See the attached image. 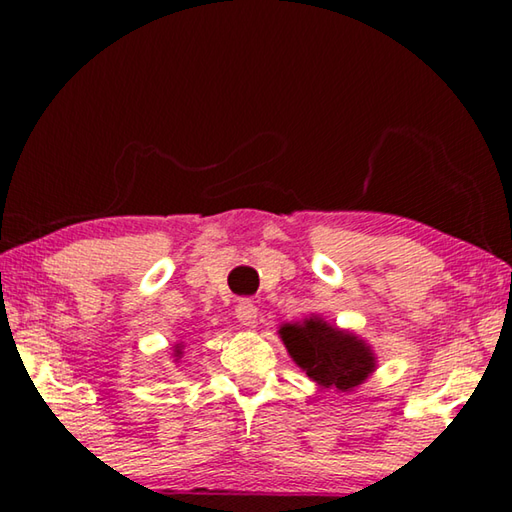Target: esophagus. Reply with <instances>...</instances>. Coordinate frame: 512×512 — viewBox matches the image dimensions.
<instances>
[{"label":"esophagus","mask_w":512,"mask_h":512,"mask_svg":"<svg viewBox=\"0 0 512 512\" xmlns=\"http://www.w3.org/2000/svg\"><path fill=\"white\" fill-rule=\"evenodd\" d=\"M257 314H259V309H257V305L253 300H241L239 305H237V309H235V316H237V320L241 325H246V327H253L255 323H257Z\"/></svg>","instance_id":"obj_1"}]
</instances>
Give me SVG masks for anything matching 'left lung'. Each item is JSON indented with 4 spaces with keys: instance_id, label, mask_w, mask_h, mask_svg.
Wrapping results in <instances>:
<instances>
[{
    "instance_id": "obj_1",
    "label": "left lung",
    "mask_w": 512,
    "mask_h": 512,
    "mask_svg": "<svg viewBox=\"0 0 512 512\" xmlns=\"http://www.w3.org/2000/svg\"><path fill=\"white\" fill-rule=\"evenodd\" d=\"M280 339L287 345L291 359L320 388L348 393L375 372V352L366 341L318 316L282 325Z\"/></svg>"
}]
</instances>
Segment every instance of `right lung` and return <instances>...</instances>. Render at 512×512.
<instances>
[{
    "instance_id": "1",
    "label": "right lung",
    "mask_w": 512,
    "mask_h": 512,
    "mask_svg": "<svg viewBox=\"0 0 512 512\" xmlns=\"http://www.w3.org/2000/svg\"><path fill=\"white\" fill-rule=\"evenodd\" d=\"M180 354H183V352H180V345H178V348H176V357H180Z\"/></svg>"
}]
</instances>
